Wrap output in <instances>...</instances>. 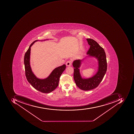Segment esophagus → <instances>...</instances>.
Returning a JSON list of instances; mask_svg holds the SVG:
<instances>
[{
	"label": "esophagus",
	"mask_w": 134,
	"mask_h": 134,
	"mask_svg": "<svg viewBox=\"0 0 134 134\" xmlns=\"http://www.w3.org/2000/svg\"><path fill=\"white\" fill-rule=\"evenodd\" d=\"M72 64V62L70 61H68L66 62V65L67 66H70Z\"/></svg>",
	"instance_id": "obj_1"
}]
</instances>
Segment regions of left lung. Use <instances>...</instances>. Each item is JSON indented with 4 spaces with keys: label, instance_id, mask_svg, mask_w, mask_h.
<instances>
[{
    "label": "left lung",
    "instance_id": "8db88e82",
    "mask_svg": "<svg viewBox=\"0 0 134 134\" xmlns=\"http://www.w3.org/2000/svg\"><path fill=\"white\" fill-rule=\"evenodd\" d=\"M87 41L90 46L87 52V57L94 58L98 61L97 71L92 77L82 78L80 73L79 68L81 65L82 60H75L72 65L74 69V79L77 87L82 90H91L96 88L102 81L107 69L106 54L104 49L99 44L91 38H87Z\"/></svg>",
    "mask_w": 134,
    "mask_h": 134
}]
</instances>
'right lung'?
I'll return each mask as SVG.
<instances>
[{
  "mask_svg": "<svg viewBox=\"0 0 134 134\" xmlns=\"http://www.w3.org/2000/svg\"><path fill=\"white\" fill-rule=\"evenodd\" d=\"M49 39L44 40H36L32 42L25 54L24 57L25 75L27 81L32 86L37 90L43 93H49L57 87L61 74L66 69V66H62L55 68L49 75L46 79L38 78L33 73L30 65V53L31 47L33 44L37 41L48 40Z\"/></svg>",
  "mask_w": 134,
  "mask_h": 134,
  "instance_id": "obj_1",
  "label": "right lung"
}]
</instances>
